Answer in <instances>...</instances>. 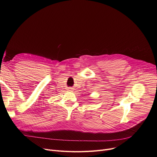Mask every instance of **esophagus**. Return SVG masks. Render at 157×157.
<instances>
[{"mask_svg": "<svg viewBox=\"0 0 157 157\" xmlns=\"http://www.w3.org/2000/svg\"><path fill=\"white\" fill-rule=\"evenodd\" d=\"M69 90H71V89L70 88H69Z\"/></svg>", "mask_w": 157, "mask_h": 157, "instance_id": "1", "label": "esophagus"}]
</instances>
